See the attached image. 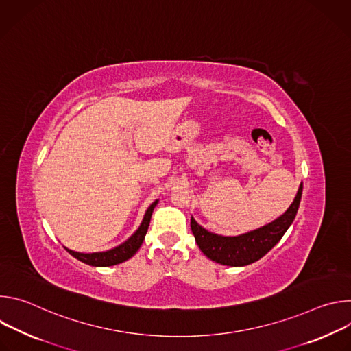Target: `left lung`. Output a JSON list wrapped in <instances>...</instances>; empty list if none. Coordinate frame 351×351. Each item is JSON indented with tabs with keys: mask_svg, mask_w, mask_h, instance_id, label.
<instances>
[{
	"mask_svg": "<svg viewBox=\"0 0 351 351\" xmlns=\"http://www.w3.org/2000/svg\"><path fill=\"white\" fill-rule=\"evenodd\" d=\"M303 183L300 184L294 202L287 211L274 222L240 236H219L199 226L191 217L190 226L195 243L210 260L229 267H244L263 258L282 239L295 218Z\"/></svg>",
	"mask_w": 351,
	"mask_h": 351,
	"instance_id": "1",
	"label": "left lung"
}]
</instances>
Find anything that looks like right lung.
Returning <instances> with one entry per match:
<instances>
[{"mask_svg":"<svg viewBox=\"0 0 351 351\" xmlns=\"http://www.w3.org/2000/svg\"><path fill=\"white\" fill-rule=\"evenodd\" d=\"M157 203H158V199H156V202L147 208L143 222L140 223L138 229L126 241H123L118 247L108 250V252L84 254V253L73 252V250H69L66 247L65 248L68 250V253L72 254L75 258H77L79 261H82L87 265H91V267H111V265L121 264L137 253V250L140 248V245L145 237L147 229L149 226V219H152V215H153V211H154Z\"/></svg>","mask_w":351,"mask_h":351,"instance_id":"add662e5","label":"right lung"}]
</instances>
